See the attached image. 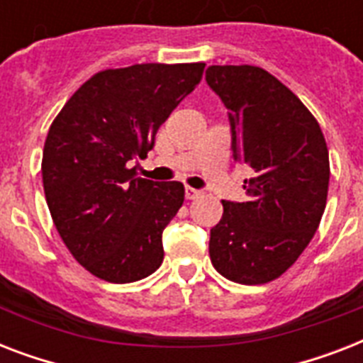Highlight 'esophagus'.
Returning <instances> with one entry per match:
<instances>
[{
    "instance_id": "34e87169",
    "label": "esophagus",
    "mask_w": 363,
    "mask_h": 363,
    "mask_svg": "<svg viewBox=\"0 0 363 363\" xmlns=\"http://www.w3.org/2000/svg\"><path fill=\"white\" fill-rule=\"evenodd\" d=\"M184 196H186V199H196L201 196V190H196V188H192V186H186L184 188Z\"/></svg>"
}]
</instances>
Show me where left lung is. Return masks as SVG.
<instances>
[{
	"label": "left lung",
	"mask_w": 363,
	"mask_h": 363,
	"mask_svg": "<svg viewBox=\"0 0 363 363\" xmlns=\"http://www.w3.org/2000/svg\"><path fill=\"white\" fill-rule=\"evenodd\" d=\"M205 79L230 111L233 160L250 169L247 201H222L211 262L228 281L265 284L296 264L318 230L330 184L326 139L301 99L258 65H211Z\"/></svg>",
	"instance_id": "left-lung-1"
}]
</instances>
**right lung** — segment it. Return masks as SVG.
<instances>
[{"instance_id": "add662e5", "label": "right lung", "mask_w": 363, "mask_h": 363, "mask_svg": "<svg viewBox=\"0 0 363 363\" xmlns=\"http://www.w3.org/2000/svg\"><path fill=\"white\" fill-rule=\"evenodd\" d=\"M203 69L196 62L99 71L50 124L41 162L48 211L73 258L101 281H141L164 262L162 232L184 186L135 177L128 164L147 156Z\"/></svg>"}]
</instances>
